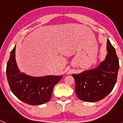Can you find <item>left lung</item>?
<instances>
[{
	"label": "left lung",
	"instance_id": "obj_1",
	"mask_svg": "<svg viewBox=\"0 0 123 123\" xmlns=\"http://www.w3.org/2000/svg\"><path fill=\"white\" fill-rule=\"evenodd\" d=\"M106 50L108 53L105 60L96 68L72 74L75 80V92L81 100L87 102L100 100L115 87L119 68V60L115 49L108 39Z\"/></svg>",
	"mask_w": 123,
	"mask_h": 123
}]
</instances>
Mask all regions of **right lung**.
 I'll list each match as a JSON object with an SVG mask.
<instances>
[{
	"mask_svg": "<svg viewBox=\"0 0 123 123\" xmlns=\"http://www.w3.org/2000/svg\"><path fill=\"white\" fill-rule=\"evenodd\" d=\"M16 45L11 51L6 69L7 81L13 94L31 105H42L50 100L55 84L63 76L47 75L34 77L20 71L15 58Z\"/></svg>",
	"mask_w": 123,
	"mask_h": 123,
	"instance_id": "add662e5",
	"label": "right lung"
}]
</instances>
